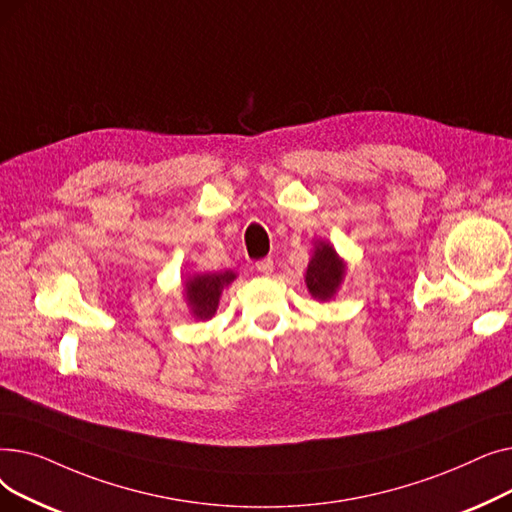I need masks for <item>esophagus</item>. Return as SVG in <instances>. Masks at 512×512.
<instances>
[{"mask_svg": "<svg viewBox=\"0 0 512 512\" xmlns=\"http://www.w3.org/2000/svg\"><path fill=\"white\" fill-rule=\"evenodd\" d=\"M255 270H257L259 274H265V276H270V274L274 272V261H272L270 257H265V259H259V261L255 263Z\"/></svg>", "mask_w": 512, "mask_h": 512, "instance_id": "1", "label": "esophagus"}]
</instances>
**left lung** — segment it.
<instances>
[{"instance_id":"left-lung-1","label":"left lung","mask_w":512,"mask_h":512,"mask_svg":"<svg viewBox=\"0 0 512 512\" xmlns=\"http://www.w3.org/2000/svg\"><path fill=\"white\" fill-rule=\"evenodd\" d=\"M344 274V263L338 259L336 251L326 245V242H319L315 247V255L309 261L307 267V288L319 301H328L334 297L336 288L342 282Z\"/></svg>"}]
</instances>
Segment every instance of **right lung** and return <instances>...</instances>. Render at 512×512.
<instances>
[{"label": "right lung", "mask_w": 512, "mask_h": 512, "mask_svg": "<svg viewBox=\"0 0 512 512\" xmlns=\"http://www.w3.org/2000/svg\"><path fill=\"white\" fill-rule=\"evenodd\" d=\"M234 280L232 272L224 274H203L195 276L186 282V299L188 305H191L193 313L199 319H209L215 309H218L220 294L224 286H228Z\"/></svg>", "instance_id": "right-lung-1"}]
</instances>
